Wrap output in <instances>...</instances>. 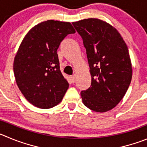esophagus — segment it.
Instances as JSON below:
<instances>
[{"instance_id":"esophagus-1","label":"esophagus","mask_w":147,"mask_h":147,"mask_svg":"<svg viewBox=\"0 0 147 147\" xmlns=\"http://www.w3.org/2000/svg\"><path fill=\"white\" fill-rule=\"evenodd\" d=\"M70 80H71V82H72V83H75V77L74 76V75H72V76H70Z\"/></svg>"}]
</instances>
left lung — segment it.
Here are the masks:
<instances>
[{"label": "left lung", "mask_w": 147, "mask_h": 147, "mask_svg": "<svg viewBox=\"0 0 147 147\" xmlns=\"http://www.w3.org/2000/svg\"><path fill=\"white\" fill-rule=\"evenodd\" d=\"M83 40L91 85L80 93L86 107L97 112L113 109L123 99L132 79L128 49L120 32L103 20L72 22Z\"/></svg>", "instance_id": "obj_1"}]
</instances>
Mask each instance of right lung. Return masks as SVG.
I'll list each match as a JSON object with an SVG mask.
<instances>
[{
    "label": "right lung",
    "instance_id": "add662e5",
    "mask_svg": "<svg viewBox=\"0 0 147 147\" xmlns=\"http://www.w3.org/2000/svg\"><path fill=\"white\" fill-rule=\"evenodd\" d=\"M75 30L70 22L47 20L32 27L22 41L13 61L16 84L26 99L40 109L59 104L69 88L60 70L57 51Z\"/></svg>",
    "mask_w": 147,
    "mask_h": 147
}]
</instances>
